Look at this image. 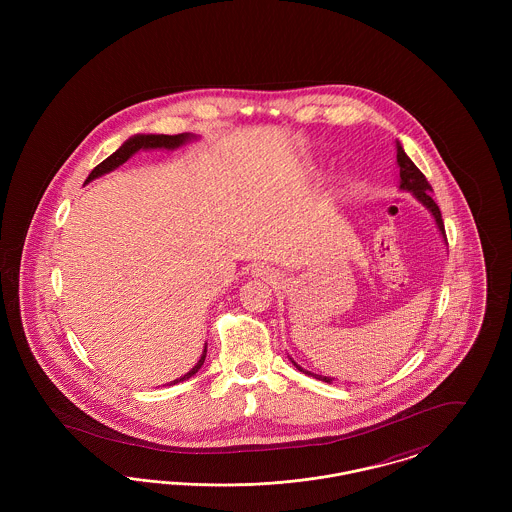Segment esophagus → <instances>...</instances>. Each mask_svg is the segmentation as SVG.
Here are the masks:
<instances>
[{"label": "esophagus", "mask_w": 512, "mask_h": 512, "mask_svg": "<svg viewBox=\"0 0 512 512\" xmlns=\"http://www.w3.org/2000/svg\"><path fill=\"white\" fill-rule=\"evenodd\" d=\"M253 276L263 278V280H270L272 278V270L265 267V265H257V267L253 268Z\"/></svg>", "instance_id": "1"}]
</instances>
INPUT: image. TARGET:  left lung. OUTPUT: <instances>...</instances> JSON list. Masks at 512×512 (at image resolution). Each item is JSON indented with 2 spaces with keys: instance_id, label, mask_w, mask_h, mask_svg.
<instances>
[{
  "instance_id": "obj_1",
  "label": "left lung",
  "mask_w": 512,
  "mask_h": 512,
  "mask_svg": "<svg viewBox=\"0 0 512 512\" xmlns=\"http://www.w3.org/2000/svg\"><path fill=\"white\" fill-rule=\"evenodd\" d=\"M397 165H399V188L401 190H405V192H411V194L434 215V219H436V224H438L439 232H441V236L445 238V226H443V220H441V211H439L438 203L432 199V186L428 184V180H426V176L422 174V172L418 171V167L414 165L413 161L407 157V153L403 151V147L401 144L397 142ZM445 242H447V238H445ZM293 363V361H292ZM297 370H301V372H305V374H309V376H315L317 380H322V382H332V378H328V376H318V374H313V372H309V370H305V368H301V366L297 365V363H293Z\"/></svg>"
}]
</instances>
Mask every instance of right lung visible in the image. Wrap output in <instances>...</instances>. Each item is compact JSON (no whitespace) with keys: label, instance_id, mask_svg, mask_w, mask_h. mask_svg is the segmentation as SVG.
I'll list each match as a JSON object with an SVG mask.
<instances>
[{"label":"right lung","instance_id":"add662e5","mask_svg":"<svg viewBox=\"0 0 512 512\" xmlns=\"http://www.w3.org/2000/svg\"><path fill=\"white\" fill-rule=\"evenodd\" d=\"M194 138V134H188V132L174 134V136H169V134H136V136L128 138L113 155H109L105 161H101L98 167L90 172L86 182H92L94 178H99V176H103L107 172L115 171L117 167H121L122 163H126L140 149H176V147L184 146L186 142H190ZM205 357H207V345H205V349H203V353H201V357L195 363L194 368L190 372H186L184 376L176 378L171 384H178V382H184V380L192 378L195 372L201 368V365L205 363Z\"/></svg>","mask_w":512,"mask_h":512}]
</instances>
